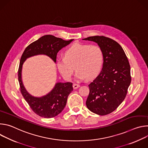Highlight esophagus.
Listing matches in <instances>:
<instances>
[{"label": "esophagus", "mask_w": 148, "mask_h": 148, "mask_svg": "<svg viewBox=\"0 0 148 148\" xmlns=\"http://www.w3.org/2000/svg\"><path fill=\"white\" fill-rule=\"evenodd\" d=\"M79 86H80L79 85V84H75V83H74V84H73V88H74V89H77V88H78Z\"/></svg>", "instance_id": "esophagus-1"}]
</instances>
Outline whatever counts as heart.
Listing matches in <instances>:
<instances>
[{
	"label": "heart",
	"instance_id": "b5f03b06",
	"mask_svg": "<svg viewBox=\"0 0 148 148\" xmlns=\"http://www.w3.org/2000/svg\"><path fill=\"white\" fill-rule=\"evenodd\" d=\"M103 62V54L98 46L74 43L65 52V57L57 58L56 65L63 78L71 79L77 70L75 78L82 80L97 77L101 72Z\"/></svg>",
	"mask_w": 148,
	"mask_h": 148
}]
</instances>
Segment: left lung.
Returning <instances> with one entry per match:
<instances>
[{
	"instance_id": "8db88e82",
	"label": "left lung",
	"mask_w": 148,
	"mask_h": 148,
	"mask_svg": "<svg viewBox=\"0 0 148 148\" xmlns=\"http://www.w3.org/2000/svg\"><path fill=\"white\" fill-rule=\"evenodd\" d=\"M83 40L97 43L103 54L102 71L88 85L86 105L90 111L99 115L109 114L123 102L130 86L128 60L122 47L111 38L96 36Z\"/></svg>"
}]
</instances>
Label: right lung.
Instances as JSON below:
<instances>
[{"instance_id":"right-lung-1","label":"right lung","mask_w":148,"mask_h":148,"mask_svg":"<svg viewBox=\"0 0 148 148\" xmlns=\"http://www.w3.org/2000/svg\"><path fill=\"white\" fill-rule=\"evenodd\" d=\"M73 40L66 41L52 35H45L28 46L21 57L18 71L21 93L33 112L40 116L51 118L62 112L69 94L73 90V83L58 82L46 95L40 97L33 96L27 92L22 81L23 65L27 58L37 55H46L56 63L58 52Z\"/></svg>"}]
</instances>
